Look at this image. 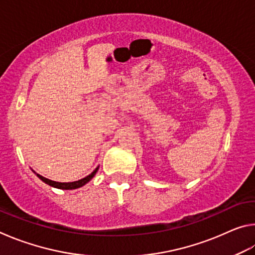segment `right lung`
Returning a JSON list of instances; mask_svg holds the SVG:
<instances>
[{
	"label": "right lung",
	"mask_w": 255,
	"mask_h": 255,
	"mask_svg": "<svg viewBox=\"0 0 255 255\" xmlns=\"http://www.w3.org/2000/svg\"><path fill=\"white\" fill-rule=\"evenodd\" d=\"M98 170H99V166L97 167L96 170H94V171L92 172L91 174H89L88 176H85V178L81 179V180H79V181H74V182H56V181L49 180V179L45 178V176H42V175H40V174L36 173V172H34V171H33V173L36 174V175L38 176V178H39V179L42 181V182H45L46 184L50 185V187L57 188V189H63V190H74V189L83 187V185H85L86 183H88L90 180H92V178H93L94 175H96Z\"/></svg>",
	"instance_id": "add662e5"
}]
</instances>
